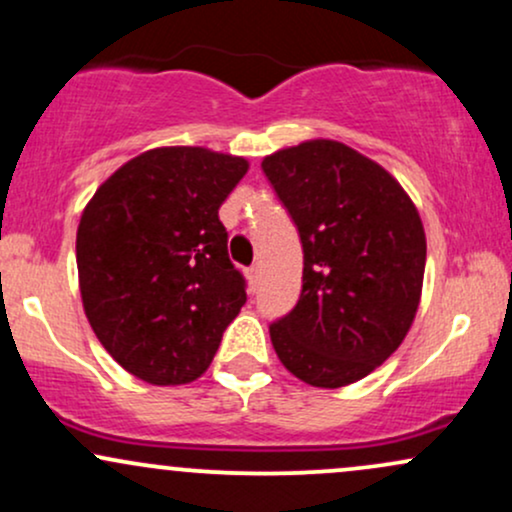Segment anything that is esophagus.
Returning a JSON list of instances; mask_svg holds the SVG:
<instances>
[{"instance_id": "obj_1", "label": "esophagus", "mask_w": 512, "mask_h": 512, "mask_svg": "<svg viewBox=\"0 0 512 512\" xmlns=\"http://www.w3.org/2000/svg\"><path fill=\"white\" fill-rule=\"evenodd\" d=\"M248 281H250L252 289H255V286L260 284V267H257V264H252V267L248 269Z\"/></svg>"}]
</instances>
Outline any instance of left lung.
<instances>
[{
	"label": "left lung",
	"instance_id": "left-lung-1",
	"mask_svg": "<svg viewBox=\"0 0 512 512\" xmlns=\"http://www.w3.org/2000/svg\"><path fill=\"white\" fill-rule=\"evenodd\" d=\"M303 243V289L269 325L279 361L303 383L366 378L407 337L426 236L402 185L349 146L315 139L262 161Z\"/></svg>",
	"mask_w": 512,
	"mask_h": 512
}]
</instances>
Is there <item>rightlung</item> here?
I'll list each match as a JSON object with an SVG mask.
<instances>
[{
	"instance_id": "right-lung-1",
	"label": "right lung",
	"mask_w": 512,
	"mask_h": 512,
	"mask_svg": "<svg viewBox=\"0 0 512 512\" xmlns=\"http://www.w3.org/2000/svg\"><path fill=\"white\" fill-rule=\"evenodd\" d=\"M248 161L202 146L132 158L96 190L76 231L81 301L108 354L151 385L209 368L248 293L219 207Z\"/></svg>"
}]
</instances>
